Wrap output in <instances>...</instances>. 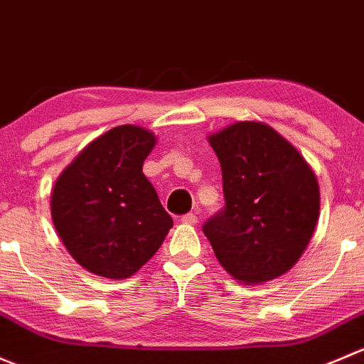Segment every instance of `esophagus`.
Returning <instances> with one entry per match:
<instances>
[{
    "instance_id": "esophagus-1",
    "label": "esophagus",
    "mask_w": 364,
    "mask_h": 364,
    "mask_svg": "<svg viewBox=\"0 0 364 364\" xmlns=\"http://www.w3.org/2000/svg\"><path fill=\"white\" fill-rule=\"evenodd\" d=\"M181 220L183 224H189V226H194L198 223V217L194 213H186V215L181 217Z\"/></svg>"
}]
</instances>
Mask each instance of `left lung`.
<instances>
[{
  "mask_svg": "<svg viewBox=\"0 0 364 364\" xmlns=\"http://www.w3.org/2000/svg\"><path fill=\"white\" fill-rule=\"evenodd\" d=\"M219 157L226 207L205 223L220 266L245 284L289 272L319 220L317 177L293 144L259 121L208 134Z\"/></svg>",
  "mask_w": 364,
  "mask_h": 364,
  "instance_id": "obj_1",
  "label": "left lung"
}]
</instances>
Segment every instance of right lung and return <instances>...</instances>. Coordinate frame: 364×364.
I'll list each match as a JSON object with an SVG mask.
<instances>
[{"instance_id": "right-lung-1", "label": "right lung", "mask_w": 364, "mask_h": 364, "mask_svg": "<svg viewBox=\"0 0 364 364\" xmlns=\"http://www.w3.org/2000/svg\"><path fill=\"white\" fill-rule=\"evenodd\" d=\"M157 136L122 124L85 145L61 171L52 223L75 261L105 279H129L157 252L173 219L144 175Z\"/></svg>"}]
</instances>
